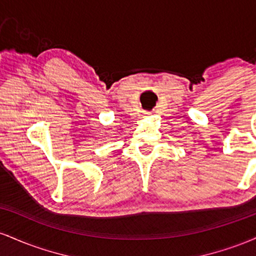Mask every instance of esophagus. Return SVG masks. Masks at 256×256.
<instances>
[{
    "mask_svg": "<svg viewBox=\"0 0 256 256\" xmlns=\"http://www.w3.org/2000/svg\"><path fill=\"white\" fill-rule=\"evenodd\" d=\"M146 114H149V113H146Z\"/></svg>",
    "mask_w": 256,
    "mask_h": 256,
    "instance_id": "esophagus-1",
    "label": "esophagus"
}]
</instances>
